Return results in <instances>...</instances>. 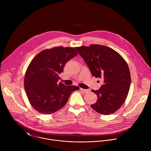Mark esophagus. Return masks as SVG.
I'll return each mask as SVG.
<instances>
[{"label": "esophagus", "instance_id": "esophagus-1", "mask_svg": "<svg viewBox=\"0 0 151 151\" xmlns=\"http://www.w3.org/2000/svg\"><path fill=\"white\" fill-rule=\"evenodd\" d=\"M80 90L83 92V93H86L89 92V89H83V88H80Z\"/></svg>", "mask_w": 151, "mask_h": 151}]
</instances>
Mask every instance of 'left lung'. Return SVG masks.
Wrapping results in <instances>:
<instances>
[{"label":"left lung","mask_w":151,"mask_h":151,"mask_svg":"<svg viewBox=\"0 0 151 151\" xmlns=\"http://www.w3.org/2000/svg\"><path fill=\"white\" fill-rule=\"evenodd\" d=\"M75 49L92 76L104 80L99 89L92 90L98 99L91 108L102 114L114 113L123 105L129 91L131 76L127 62L119 53L106 46L92 44Z\"/></svg>","instance_id":"left-lung-1"}]
</instances>
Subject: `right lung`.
<instances>
[{
    "label": "right lung",
    "mask_w": 151,
    "mask_h": 151,
    "mask_svg": "<svg viewBox=\"0 0 151 151\" xmlns=\"http://www.w3.org/2000/svg\"><path fill=\"white\" fill-rule=\"evenodd\" d=\"M77 55L73 47L58 46L43 50L32 60L24 85L29 102L37 111L45 114L57 111L66 104L71 93L80 89L57 83L65 63Z\"/></svg>",
    "instance_id": "1"
}]
</instances>
